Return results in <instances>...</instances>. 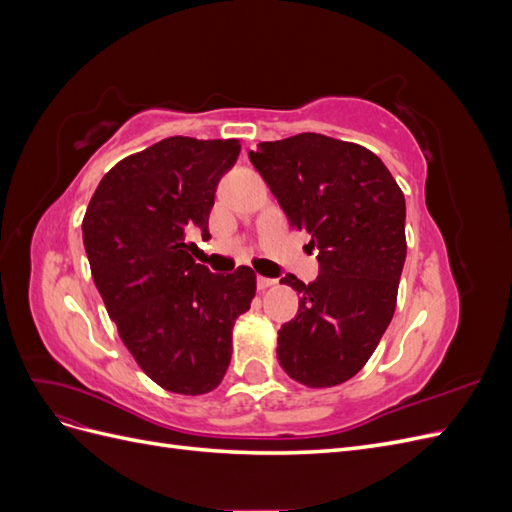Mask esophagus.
<instances>
[{
  "instance_id": "34e87169",
  "label": "esophagus",
  "mask_w": 512,
  "mask_h": 512,
  "mask_svg": "<svg viewBox=\"0 0 512 512\" xmlns=\"http://www.w3.org/2000/svg\"><path fill=\"white\" fill-rule=\"evenodd\" d=\"M271 286H275V280H271V277H258V288L260 290H267V288H271Z\"/></svg>"
}]
</instances>
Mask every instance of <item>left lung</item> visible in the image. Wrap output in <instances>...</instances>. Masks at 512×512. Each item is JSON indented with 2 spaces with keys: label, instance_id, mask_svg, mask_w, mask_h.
Returning a JSON list of instances; mask_svg holds the SVG:
<instances>
[{
  "label": "left lung",
  "instance_id": "1",
  "mask_svg": "<svg viewBox=\"0 0 512 512\" xmlns=\"http://www.w3.org/2000/svg\"><path fill=\"white\" fill-rule=\"evenodd\" d=\"M292 228L318 250L312 284L288 275L299 314L277 331V361L309 389H329L374 354L395 314L406 260V200L369 149L303 132L250 151Z\"/></svg>",
  "mask_w": 512,
  "mask_h": 512
}]
</instances>
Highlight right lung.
<instances>
[{
    "instance_id": "right-lung-1",
    "label": "right lung",
    "mask_w": 512,
    "mask_h": 512,
    "mask_svg": "<svg viewBox=\"0 0 512 512\" xmlns=\"http://www.w3.org/2000/svg\"><path fill=\"white\" fill-rule=\"evenodd\" d=\"M241 145L170 136L117 162L98 183L83 218L91 277L134 361L162 389H218L232 352V327L250 309L256 273L196 265L188 241L209 239L220 177Z\"/></svg>"
}]
</instances>
